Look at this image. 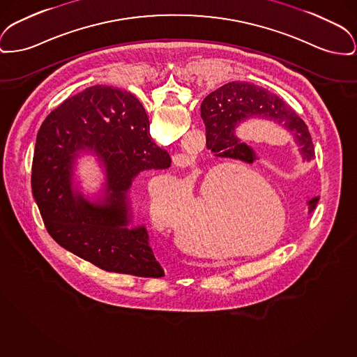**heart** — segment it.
I'll use <instances>...</instances> for the list:
<instances>
[{
	"label": "heart",
	"instance_id": "obj_1",
	"mask_svg": "<svg viewBox=\"0 0 357 357\" xmlns=\"http://www.w3.org/2000/svg\"><path fill=\"white\" fill-rule=\"evenodd\" d=\"M238 169L233 163L211 168L198 190L188 195V204L178 182L163 181L149 194V218L153 227L167 233L176 231L183 243L195 248H208L217 236L225 247H234L244 238L243 195L237 194L228 199Z\"/></svg>",
	"mask_w": 357,
	"mask_h": 357
}]
</instances>
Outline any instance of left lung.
<instances>
[{"instance_id":"left-lung-1","label":"left lung","mask_w":357,"mask_h":357,"mask_svg":"<svg viewBox=\"0 0 357 357\" xmlns=\"http://www.w3.org/2000/svg\"><path fill=\"white\" fill-rule=\"evenodd\" d=\"M201 117L206 126V146L227 156L253 163L256 153L236 136V128L253 117L278 123L294 136L305 162L314 160V146L303 120L278 96L250 82H229L211 91L201 104ZM235 148L233 149L232 147ZM319 197L307 201L309 213L317 206Z\"/></svg>"}]
</instances>
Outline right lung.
Segmentation results:
<instances>
[{
  "mask_svg": "<svg viewBox=\"0 0 357 357\" xmlns=\"http://www.w3.org/2000/svg\"><path fill=\"white\" fill-rule=\"evenodd\" d=\"M93 150L106 168L105 197L90 203L72 189L79 150ZM171 166L167 151L149 135L139 100L96 84L66 100L44 120L32 163V192L51 237L64 250L107 273L162 278L144 225L132 227L133 179L144 169Z\"/></svg>",
  "mask_w": 357,
  "mask_h": 357,
  "instance_id": "add662e5",
  "label": "right lung"
}]
</instances>
